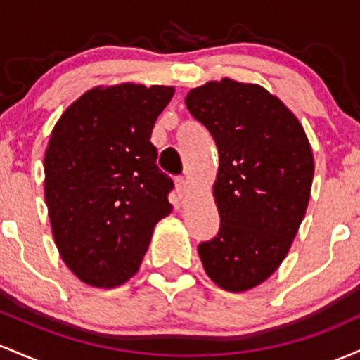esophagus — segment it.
<instances>
[{"instance_id": "1", "label": "esophagus", "mask_w": 360, "mask_h": 360, "mask_svg": "<svg viewBox=\"0 0 360 360\" xmlns=\"http://www.w3.org/2000/svg\"><path fill=\"white\" fill-rule=\"evenodd\" d=\"M175 187H176V192H179L180 195H185V193L191 191V181H188L187 179H176Z\"/></svg>"}]
</instances>
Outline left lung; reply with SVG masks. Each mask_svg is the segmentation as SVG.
<instances>
[{"mask_svg": "<svg viewBox=\"0 0 360 360\" xmlns=\"http://www.w3.org/2000/svg\"><path fill=\"white\" fill-rule=\"evenodd\" d=\"M185 105L219 153L212 193L221 228L199 245V257L214 284L245 292L278 269L308 209V136L285 103L255 83L209 82L192 88Z\"/></svg>", "mask_w": 360, "mask_h": 360, "instance_id": "obj_1", "label": "left lung"}]
</instances>
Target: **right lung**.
<instances>
[{"label": "right lung", "mask_w": 360, "mask_h": 360, "mask_svg": "<svg viewBox=\"0 0 360 360\" xmlns=\"http://www.w3.org/2000/svg\"><path fill=\"white\" fill-rule=\"evenodd\" d=\"M175 88L120 83L83 93L56 122L44 156V193L64 264L93 288L139 270L173 181L156 165V119Z\"/></svg>", "instance_id": "obj_1"}]
</instances>
